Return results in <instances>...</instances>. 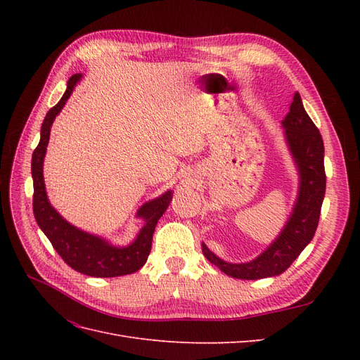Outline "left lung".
Here are the masks:
<instances>
[{"label":"left lung","instance_id":"8db88e82","mask_svg":"<svg viewBox=\"0 0 360 360\" xmlns=\"http://www.w3.org/2000/svg\"><path fill=\"white\" fill-rule=\"evenodd\" d=\"M282 127L285 129L287 144L300 176L297 201L284 230L263 254L249 263H226L204 243L201 245L204 257L231 278L263 279L281 275L308 246L319 226L326 192L324 146L320 130L304 111L299 93L292 97Z\"/></svg>","mask_w":360,"mask_h":360}]
</instances>
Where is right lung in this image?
I'll use <instances>...</instances> for the list:
<instances>
[{
    "instance_id": "add662e5",
    "label": "right lung",
    "mask_w": 360,
    "mask_h": 360,
    "mask_svg": "<svg viewBox=\"0 0 360 360\" xmlns=\"http://www.w3.org/2000/svg\"><path fill=\"white\" fill-rule=\"evenodd\" d=\"M81 76V73H76L68 81L66 93L63 94L56 106L51 108L41 123L40 143L31 159V176L32 184H34L32 212H34L36 222L40 226V230L49 238V242L64 259V263H68L73 270L94 278L130 275L146 264L156 224L168 209L172 200V192L168 191L160 195L159 198L151 200L141 207L136 216L143 217L144 226L141 228L132 243L124 248H118L108 243L101 237L79 230V228L70 225L66 219H63L60 213L51 205L45 189L43 159H45L49 143L51 126L63 110V106L66 105Z\"/></svg>"
}]
</instances>
